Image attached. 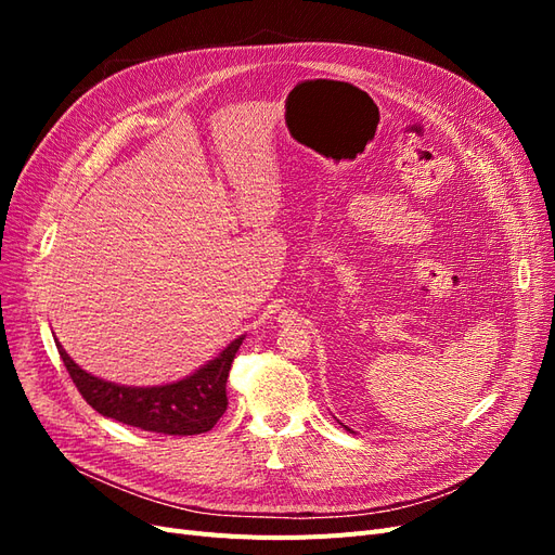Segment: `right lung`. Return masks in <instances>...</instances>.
<instances>
[{"label":"right lung","instance_id":"obj_1","mask_svg":"<svg viewBox=\"0 0 555 555\" xmlns=\"http://www.w3.org/2000/svg\"><path fill=\"white\" fill-rule=\"evenodd\" d=\"M66 373L99 414L115 422L164 435H198L210 430L227 412V379L243 338L190 377L164 386H120L99 379L72 361L55 340Z\"/></svg>","mask_w":555,"mask_h":555}]
</instances>
